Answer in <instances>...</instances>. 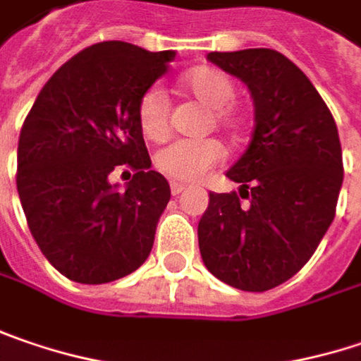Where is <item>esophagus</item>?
Returning a JSON list of instances; mask_svg holds the SVG:
<instances>
[{
    "instance_id": "esophagus-1",
    "label": "esophagus",
    "mask_w": 361,
    "mask_h": 361,
    "mask_svg": "<svg viewBox=\"0 0 361 361\" xmlns=\"http://www.w3.org/2000/svg\"><path fill=\"white\" fill-rule=\"evenodd\" d=\"M183 190H185L183 183H180V181H171V194H173V196H180Z\"/></svg>"
}]
</instances>
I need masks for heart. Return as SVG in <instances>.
Listing matches in <instances>:
<instances>
[{"label": "heart", "mask_w": 361, "mask_h": 361, "mask_svg": "<svg viewBox=\"0 0 361 361\" xmlns=\"http://www.w3.org/2000/svg\"><path fill=\"white\" fill-rule=\"evenodd\" d=\"M181 85L202 104L212 108L216 126L226 130H239L243 126V116L231 106L235 97V85L228 75L214 67H196L181 77ZM137 118L147 138L161 140L167 135L169 102L161 87H149L140 96ZM223 145L214 138H178L155 155V167L171 180L198 181L223 159Z\"/></svg>", "instance_id": "obj_1"}]
</instances>
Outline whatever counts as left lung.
<instances>
[{
	"mask_svg": "<svg viewBox=\"0 0 361 361\" xmlns=\"http://www.w3.org/2000/svg\"><path fill=\"white\" fill-rule=\"evenodd\" d=\"M208 61L249 87L255 128L226 171L239 192H210L198 223L202 262L228 286L265 292L307 264L335 219L343 183L337 124L307 75L278 51Z\"/></svg>",
	"mask_w": 361,
	"mask_h": 361,
	"instance_id": "left-lung-1",
	"label": "left lung"
}]
</instances>
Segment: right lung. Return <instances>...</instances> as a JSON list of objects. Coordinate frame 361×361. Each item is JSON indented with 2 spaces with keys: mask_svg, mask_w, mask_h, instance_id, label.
<instances>
[{
  "mask_svg": "<svg viewBox=\"0 0 361 361\" xmlns=\"http://www.w3.org/2000/svg\"><path fill=\"white\" fill-rule=\"evenodd\" d=\"M173 59L122 40L92 44L44 83L24 120L20 202L40 251L73 282H114L153 249L171 190L151 169L137 106ZM120 166L135 171L124 190L109 181Z\"/></svg>",
  "mask_w": 361,
  "mask_h": 361,
  "instance_id": "1",
  "label": "right lung"
}]
</instances>
